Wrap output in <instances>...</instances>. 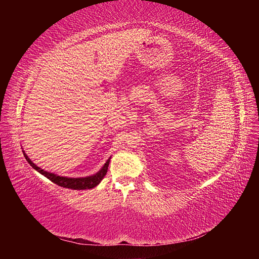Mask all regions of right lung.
I'll return each mask as SVG.
<instances>
[{"instance_id": "1", "label": "right lung", "mask_w": 259, "mask_h": 259, "mask_svg": "<svg viewBox=\"0 0 259 259\" xmlns=\"http://www.w3.org/2000/svg\"><path fill=\"white\" fill-rule=\"evenodd\" d=\"M23 152V155H25L26 160L28 161V163L30 164L31 166H32L35 170H37L38 173L44 175L46 178H49L50 180L54 184H56L60 187H64V188H69V189H73V190H85V189H92V188L96 187L103 178L106 176L107 174V170H108V166H109V162H110V159L109 158L107 160V162L105 163V165L101 167V169L99 171H97L96 174H94L92 176H88V177H79V178H70V177H64V176H58L56 174H53L50 173V171H46L44 169H42L41 167L36 166L35 164L31 161L28 155Z\"/></svg>"}]
</instances>
